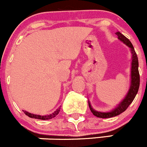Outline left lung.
<instances>
[{
  "label": "left lung",
  "mask_w": 147,
  "mask_h": 147,
  "mask_svg": "<svg viewBox=\"0 0 147 147\" xmlns=\"http://www.w3.org/2000/svg\"><path fill=\"white\" fill-rule=\"evenodd\" d=\"M115 34L118 36V39L130 48V51L131 53V84H130L129 89L125 94V97L121 100V102L115 106L114 109L111 110L110 111L107 112H100L95 110L91 105L90 102L88 100L89 107L90 108L91 112L93 113L94 115L97 116V118H109L118 115L123 112L125 111L131 103L134 101L138 91H139V84H140V76L139 73V61L138 57L136 53L134 47L130 40L125 37L120 32H117Z\"/></svg>",
  "instance_id": "left-lung-1"
}]
</instances>
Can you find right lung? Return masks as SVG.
Here are the masks:
<instances>
[{"instance_id": "obj_1", "label": "right lung", "mask_w": 147, "mask_h": 147, "mask_svg": "<svg viewBox=\"0 0 147 147\" xmlns=\"http://www.w3.org/2000/svg\"><path fill=\"white\" fill-rule=\"evenodd\" d=\"M60 110H61V107H58V108L57 109L54 113H53L52 114H50V115H40L32 114V113H29V112L26 111V110H23V112L25 113V115H26L29 116V118H35V119H40V120H50V119H52V118H55L57 115L59 113Z\"/></svg>"}]
</instances>
